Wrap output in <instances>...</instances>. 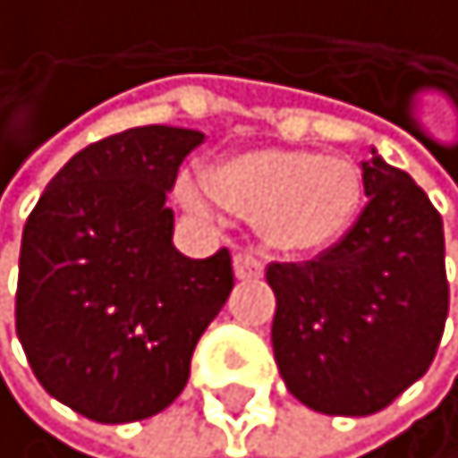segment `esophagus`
I'll use <instances>...</instances> for the list:
<instances>
[{"instance_id": "34e87169", "label": "esophagus", "mask_w": 458, "mask_h": 458, "mask_svg": "<svg viewBox=\"0 0 458 458\" xmlns=\"http://www.w3.org/2000/svg\"><path fill=\"white\" fill-rule=\"evenodd\" d=\"M265 273V261H261L252 250L235 252V276L238 279H259Z\"/></svg>"}]
</instances>
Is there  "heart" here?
<instances>
[{
	"mask_svg": "<svg viewBox=\"0 0 458 458\" xmlns=\"http://www.w3.org/2000/svg\"><path fill=\"white\" fill-rule=\"evenodd\" d=\"M182 202L208 215L211 197L197 176L179 182ZM211 193L235 215L252 217L270 247L311 252L335 243L361 206V173L352 161L311 149H252L223 161Z\"/></svg>",
	"mask_w": 458,
	"mask_h": 458,
	"instance_id": "heart-1",
	"label": "heart"
}]
</instances>
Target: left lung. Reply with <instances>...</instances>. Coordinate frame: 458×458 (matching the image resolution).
I'll list each match as a JSON object with an SVG mask.
<instances>
[{"label": "left lung", "instance_id": "8db88e82", "mask_svg": "<svg viewBox=\"0 0 458 458\" xmlns=\"http://www.w3.org/2000/svg\"><path fill=\"white\" fill-rule=\"evenodd\" d=\"M368 206L311 261H273V356L288 391L323 415H374L427 374L450 288L445 226L409 173L361 164Z\"/></svg>", "mask_w": 458, "mask_h": 458}]
</instances>
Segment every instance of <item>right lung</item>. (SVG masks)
<instances>
[{"label":"right lung","instance_id":"right-lung-1","mask_svg":"<svg viewBox=\"0 0 458 458\" xmlns=\"http://www.w3.org/2000/svg\"><path fill=\"white\" fill-rule=\"evenodd\" d=\"M202 140L140 126L90 143L55 173L22 229L20 344L40 386L97 424L167 409L235 285L229 250L188 259L173 247L167 191Z\"/></svg>","mask_w":458,"mask_h":458}]
</instances>
